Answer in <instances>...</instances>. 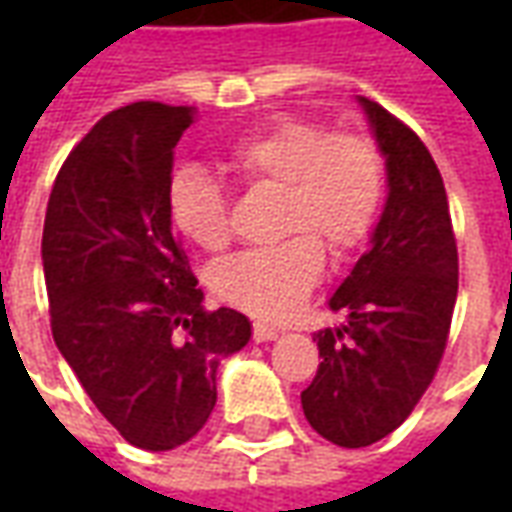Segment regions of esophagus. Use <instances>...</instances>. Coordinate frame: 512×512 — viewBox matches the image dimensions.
<instances>
[{"mask_svg":"<svg viewBox=\"0 0 512 512\" xmlns=\"http://www.w3.org/2000/svg\"><path fill=\"white\" fill-rule=\"evenodd\" d=\"M279 329H274V326H268V323H255V332H252V337H255V343H268V340H277L279 337Z\"/></svg>","mask_w":512,"mask_h":512,"instance_id":"obj_1","label":"esophagus"}]
</instances>
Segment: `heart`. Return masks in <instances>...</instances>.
<instances>
[{"instance_id": "obj_1", "label": "heart", "mask_w": 512, "mask_h": 512, "mask_svg": "<svg viewBox=\"0 0 512 512\" xmlns=\"http://www.w3.org/2000/svg\"><path fill=\"white\" fill-rule=\"evenodd\" d=\"M230 167L252 183L282 189L279 227L271 246L235 252L213 268L216 296L238 310L279 321L299 310L323 271V247L343 257L365 244L384 200V161L356 134L274 117L230 147ZM172 222L208 252L230 241L227 194L202 169H180L169 186Z\"/></svg>"}]
</instances>
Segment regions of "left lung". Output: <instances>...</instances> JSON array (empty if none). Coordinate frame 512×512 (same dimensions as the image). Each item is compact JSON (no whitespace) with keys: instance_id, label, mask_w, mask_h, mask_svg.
<instances>
[{"instance_id":"8db88e82","label":"left lung","mask_w":512,"mask_h":512,"mask_svg":"<svg viewBox=\"0 0 512 512\" xmlns=\"http://www.w3.org/2000/svg\"><path fill=\"white\" fill-rule=\"evenodd\" d=\"M386 167L370 246L329 299L345 323L323 329L321 365L301 392L312 428L356 450L400 428L436 376L458 296V246L436 161L384 106L356 98Z\"/></svg>"}]
</instances>
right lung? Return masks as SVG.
<instances>
[{
	"label": "right lung",
	"mask_w": 512,
	"mask_h": 512,
	"mask_svg": "<svg viewBox=\"0 0 512 512\" xmlns=\"http://www.w3.org/2000/svg\"><path fill=\"white\" fill-rule=\"evenodd\" d=\"M194 106L139 101L73 147L51 189L43 277L54 343L120 436L150 452L197 436L216 406V370L252 323L202 307L172 235V150Z\"/></svg>",
	"instance_id": "obj_1"
}]
</instances>
